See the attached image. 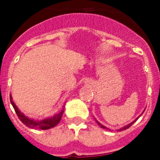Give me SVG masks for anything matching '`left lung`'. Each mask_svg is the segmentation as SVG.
Segmentation results:
<instances>
[{
    "instance_id": "1",
    "label": "left lung",
    "mask_w": 160,
    "mask_h": 160,
    "mask_svg": "<svg viewBox=\"0 0 160 160\" xmlns=\"http://www.w3.org/2000/svg\"><path fill=\"white\" fill-rule=\"evenodd\" d=\"M138 118H139V117H138ZM138 118H137V119H134V121H133V122H131V123H130V124H127V125H126V126H124V127H123V128H121V129H119V131H121V130H124V129H129V127H130V126H131V125H132V124H134V122H135V121H136V120H137V119H138ZM96 122H97V124H99V125H100V127H101V128H103V129H107V128H106V127H105V126H104V125H102V124H100V122H98V121H97V120H96Z\"/></svg>"
}]
</instances>
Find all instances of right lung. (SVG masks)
Wrapping results in <instances>:
<instances>
[{
    "label": "right lung",
    "mask_w": 160,
    "mask_h": 160,
    "mask_svg": "<svg viewBox=\"0 0 160 160\" xmlns=\"http://www.w3.org/2000/svg\"><path fill=\"white\" fill-rule=\"evenodd\" d=\"M11 98V103L12 106H13L15 111H16L17 116L20 119L22 123H23L25 125H26L29 128H31V129H51L55 127V125H57L58 123L60 122V120L61 119V117H62L63 112L60 111V113H58L57 114L54 115L53 117H50V118H47V119H44L42 120H36V119H31V118H28L27 116H26L23 113H21L19 109L17 108L15 103L12 101V99Z\"/></svg>",
    "instance_id": "right-lung-1"
}]
</instances>
